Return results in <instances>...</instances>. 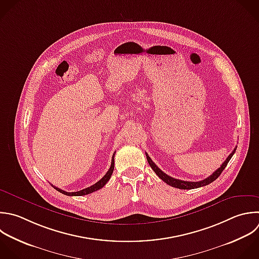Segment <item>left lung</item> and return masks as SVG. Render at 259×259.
Segmentation results:
<instances>
[{
  "instance_id": "8db88e82",
  "label": "left lung",
  "mask_w": 259,
  "mask_h": 259,
  "mask_svg": "<svg viewBox=\"0 0 259 259\" xmlns=\"http://www.w3.org/2000/svg\"><path fill=\"white\" fill-rule=\"evenodd\" d=\"M236 151V148L234 149V151L228 156V158L226 159V161L221 165V167L215 170L210 176H208L207 178L203 179V180H200V181H197V182H194V181H184V180H179V179H176V178H173L169 175H167L166 173H164L161 169H159V167L152 161V159L149 157V155L146 153V156H147V160H148V163L150 164L151 168L154 170V172L164 181L166 182L168 185L172 186V187H176V188H179V189H194V188H198V187H201V186H205L209 183H211L212 181H214L220 175L221 173L223 172V170L226 168L227 164L229 163V161L231 160L232 156L234 155Z\"/></svg>"
}]
</instances>
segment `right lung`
<instances>
[{"label":"right lung","mask_w":259,"mask_h":259,"mask_svg":"<svg viewBox=\"0 0 259 259\" xmlns=\"http://www.w3.org/2000/svg\"><path fill=\"white\" fill-rule=\"evenodd\" d=\"M113 169H114V154H113V156H112L111 165H110V168H109V170L107 171V173H106L98 182H96L95 184L91 185L90 187L84 188V189L79 190V191H76V192H67V191H65V190H63V189H61V188H58V187L54 186V185H53V186H54L58 191H60L61 193H64V194L69 195V196H82V195H86V194L92 193V192H94V191H96V190L102 188V187L107 183V181L110 179V177H111V175H112V172H113Z\"/></svg>","instance_id":"add662e5"}]
</instances>
